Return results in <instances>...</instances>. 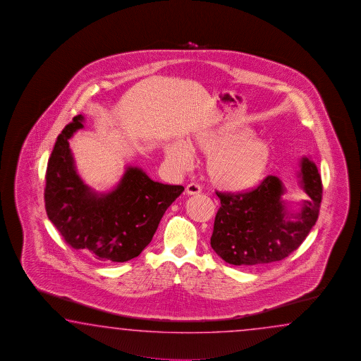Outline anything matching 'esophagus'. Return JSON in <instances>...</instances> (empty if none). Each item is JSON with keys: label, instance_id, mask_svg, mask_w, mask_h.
<instances>
[{"label": "esophagus", "instance_id": "34e87169", "mask_svg": "<svg viewBox=\"0 0 361 361\" xmlns=\"http://www.w3.org/2000/svg\"><path fill=\"white\" fill-rule=\"evenodd\" d=\"M185 193L188 196H195V195H200L201 193V187L199 184L190 183L185 187Z\"/></svg>", "mask_w": 361, "mask_h": 361}]
</instances>
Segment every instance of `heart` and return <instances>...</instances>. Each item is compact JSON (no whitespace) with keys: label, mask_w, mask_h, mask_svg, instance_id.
<instances>
[{"label":"heart","mask_w":361,"mask_h":361,"mask_svg":"<svg viewBox=\"0 0 361 361\" xmlns=\"http://www.w3.org/2000/svg\"><path fill=\"white\" fill-rule=\"evenodd\" d=\"M192 148L209 156L207 174L215 188L230 193L250 191L264 177L272 160V147L267 140L253 137V130L218 128L196 134ZM168 161L178 170H185L192 161L187 147L179 142L165 146Z\"/></svg>","instance_id":"obj_1"}]
</instances>
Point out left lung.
Returning a JSON list of instances; mask_svg holds the SVG:
<instances>
[{
  "instance_id": "obj_1",
  "label": "left lung",
  "mask_w": 361,
  "mask_h": 361,
  "mask_svg": "<svg viewBox=\"0 0 361 361\" xmlns=\"http://www.w3.org/2000/svg\"><path fill=\"white\" fill-rule=\"evenodd\" d=\"M300 187L306 200L284 197V183L269 176L245 193L216 192L221 207L215 215L210 245L233 266H257L281 261L303 243L319 216L322 178L311 157L300 161Z\"/></svg>"
}]
</instances>
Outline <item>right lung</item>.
<instances>
[{
    "instance_id": "1",
    "label": "right lung",
    "mask_w": 361,
    "mask_h": 361,
    "mask_svg": "<svg viewBox=\"0 0 361 361\" xmlns=\"http://www.w3.org/2000/svg\"><path fill=\"white\" fill-rule=\"evenodd\" d=\"M84 121L82 115L73 117L55 142L47 169V216L73 249L97 261H130L151 243L184 187L156 182L142 168L126 165L111 190L95 191L80 177L69 148Z\"/></svg>"
}]
</instances>
